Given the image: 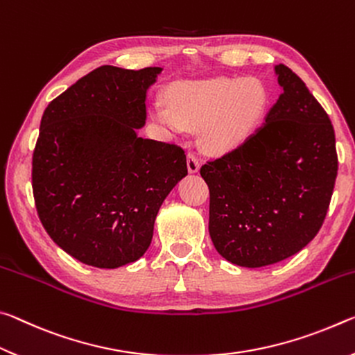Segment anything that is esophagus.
I'll list each match as a JSON object with an SVG mask.
<instances>
[{"label": "esophagus", "instance_id": "esophagus-1", "mask_svg": "<svg viewBox=\"0 0 355 355\" xmlns=\"http://www.w3.org/2000/svg\"><path fill=\"white\" fill-rule=\"evenodd\" d=\"M187 168L190 173H198L200 170V159L193 153L187 154Z\"/></svg>", "mask_w": 355, "mask_h": 355}]
</instances>
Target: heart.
<instances>
[{"label": "heart", "instance_id": "heart-1", "mask_svg": "<svg viewBox=\"0 0 355 355\" xmlns=\"http://www.w3.org/2000/svg\"><path fill=\"white\" fill-rule=\"evenodd\" d=\"M168 103L155 98L150 114L173 132L198 127L200 144L211 153L239 146L264 119L269 92L258 78L211 77L171 85Z\"/></svg>", "mask_w": 355, "mask_h": 355}]
</instances>
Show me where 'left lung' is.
Here are the masks:
<instances>
[{"mask_svg":"<svg viewBox=\"0 0 355 355\" xmlns=\"http://www.w3.org/2000/svg\"><path fill=\"white\" fill-rule=\"evenodd\" d=\"M275 72L283 92L266 124L200 170L214 247L242 267L300 252L321 230L338 173L329 114L291 69Z\"/></svg>","mask_w":355,"mask_h":355,"instance_id":"obj_1","label":"left lung"}]
</instances>
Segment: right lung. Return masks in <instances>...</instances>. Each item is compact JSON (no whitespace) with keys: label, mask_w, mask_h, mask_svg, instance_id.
<instances>
[{"label":"right lung","mask_w":355,"mask_h":355,"mask_svg":"<svg viewBox=\"0 0 355 355\" xmlns=\"http://www.w3.org/2000/svg\"><path fill=\"white\" fill-rule=\"evenodd\" d=\"M160 71L97 67L45 108L34 202L49 236L80 263L116 269L141 258L162 202L187 176L181 146L137 133Z\"/></svg>","instance_id":"obj_1"}]
</instances>
